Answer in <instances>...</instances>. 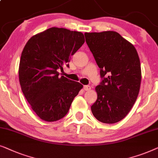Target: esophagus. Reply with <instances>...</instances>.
<instances>
[{
  "label": "esophagus",
  "instance_id": "obj_1",
  "mask_svg": "<svg viewBox=\"0 0 158 158\" xmlns=\"http://www.w3.org/2000/svg\"><path fill=\"white\" fill-rule=\"evenodd\" d=\"M83 89L85 90H90V85H84Z\"/></svg>",
  "mask_w": 158,
  "mask_h": 158
}]
</instances>
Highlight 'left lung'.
Listing matches in <instances>:
<instances>
[{"label": "left lung", "mask_w": 158, "mask_h": 158, "mask_svg": "<svg viewBox=\"0 0 158 158\" xmlns=\"http://www.w3.org/2000/svg\"><path fill=\"white\" fill-rule=\"evenodd\" d=\"M85 37L101 77L91 111L99 122L116 123L128 114L139 94L142 76L137 52L116 31L85 33Z\"/></svg>", "instance_id": "1"}]
</instances>
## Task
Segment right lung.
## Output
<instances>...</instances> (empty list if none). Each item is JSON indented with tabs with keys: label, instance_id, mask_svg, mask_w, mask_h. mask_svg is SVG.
I'll return each mask as SVG.
<instances>
[{
	"label": "right lung",
	"instance_id": "add662e5",
	"mask_svg": "<svg viewBox=\"0 0 158 158\" xmlns=\"http://www.w3.org/2000/svg\"><path fill=\"white\" fill-rule=\"evenodd\" d=\"M85 42L81 32L52 27L32 36L21 53L19 76L21 90L31 109L46 122L61 119L68 113L83 85L58 70Z\"/></svg>",
	"mask_w": 158,
	"mask_h": 158
}]
</instances>
